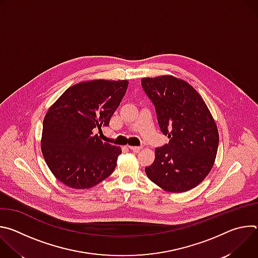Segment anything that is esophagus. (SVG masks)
<instances>
[{"label": "esophagus", "instance_id": "esophagus-1", "mask_svg": "<svg viewBox=\"0 0 258 258\" xmlns=\"http://www.w3.org/2000/svg\"><path fill=\"white\" fill-rule=\"evenodd\" d=\"M128 148L132 150V151H134V152H139L141 149H142V147H137V146H128Z\"/></svg>", "mask_w": 258, "mask_h": 258}]
</instances>
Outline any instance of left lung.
<instances>
[{"label":"left lung","mask_w":258,"mask_h":258,"mask_svg":"<svg viewBox=\"0 0 258 258\" xmlns=\"http://www.w3.org/2000/svg\"><path fill=\"white\" fill-rule=\"evenodd\" d=\"M142 86L156 110L168 144L155 149L146 174L166 192L189 191L210 172L218 148V131L200 94L173 76L144 78Z\"/></svg>","instance_id":"8db88e82"}]
</instances>
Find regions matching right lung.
Segmentation results:
<instances>
[{"mask_svg": "<svg viewBox=\"0 0 258 258\" xmlns=\"http://www.w3.org/2000/svg\"><path fill=\"white\" fill-rule=\"evenodd\" d=\"M127 86L126 80L82 82L49 108L41 149L48 167L65 186L89 189L114 171L121 148L102 142L94 132L109 125Z\"/></svg>", "mask_w": 258, "mask_h": 258, "instance_id": "add662e5", "label": "right lung"}]
</instances>
